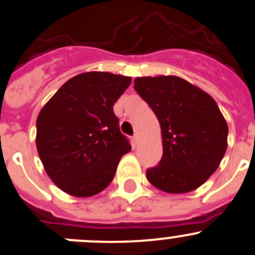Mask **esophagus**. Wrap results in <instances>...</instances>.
<instances>
[{"label":"esophagus","mask_w":255,"mask_h":255,"mask_svg":"<svg viewBox=\"0 0 255 255\" xmlns=\"http://www.w3.org/2000/svg\"><path fill=\"white\" fill-rule=\"evenodd\" d=\"M133 142H134V144H137V143L139 142V134H138V133H135V134L133 135Z\"/></svg>","instance_id":"esophagus-1"}]
</instances>
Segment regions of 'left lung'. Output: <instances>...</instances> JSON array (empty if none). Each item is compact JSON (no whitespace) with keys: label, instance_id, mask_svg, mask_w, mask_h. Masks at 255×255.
Here are the masks:
<instances>
[{"label":"left lung","instance_id":"obj_1","mask_svg":"<svg viewBox=\"0 0 255 255\" xmlns=\"http://www.w3.org/2000/svg\"><path fill=\"white\" fill-rule=\"evenodd\" d=\"M134 90L152 108L162 130V159L147 169V179L172 194L201 187L228 147V125L216 101L177 76L137 77Z\"/></svg>","mask_w":255,"mask_h":255}]
</instances>
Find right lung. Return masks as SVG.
<instances>
[{"label":"right lung","instance_id":"right-lung-1","mask_svg":"<svg viewBox=\"0 0 255 255\" xmlns=\"http://www.w3.org/2000/svg\"><path fill=\"white\" fill-rule=\"evenodd\" d=\"M132 78L86 72L68 80L37 117L36 145L52 182L75 197L110 185L130 144L113 112Z\"/></svg>","mask_w":255,"mask_h":255}]
</instances>
